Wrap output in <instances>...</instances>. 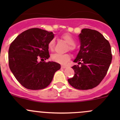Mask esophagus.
Listing matches in <instances>:
<instances>
[{
	"label": "esophagus",
	"mask_w": 120,
	"mask_h": 120,
	"mask_svg": "<svg viewBox=\"0 0 120 120\" xmlns=\"http://www.w3.org/2000/svg\"><path fill=\"white\" fill-rule=\"evenodd\" d=\"M66 68V66H61V68Z\"/></svg>",
	"instance_id": "obj_1"
}]
</instances>
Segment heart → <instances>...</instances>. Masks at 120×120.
<instances>
[{"instance_id":"b5f03b06","label":"heart","mask_w":120,"mask_h":120,"mask_svg":"<svg viewBox=\"0 0 120 120\" xmlns=\"http://www.w3.org/2000/svg\"><path fill=\"white\" fill-rule=\"evenodd\" d=\"M61 38L68 44V49L71 50V51H74L75 49V41L71 35L68 34H65L61 36ZM54 44H55V39L54 38H53L48 43V49L51 51H53L54 48ZM51 59L53 61L58 63L61 64H66L71 59V56L68 53H66V54L54 53V54H52Z\"/></svg>"}]
</instances>
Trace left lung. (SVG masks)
I'll use <instances>...</instances> for the list:
<instances>
[{
  "instance_id": "obj_1",
  "label": "left lung",
  "mask_w": 120,
  "mask_h": 120,
  "mask_svg": "<svg viewBox=\"0 0 120 120\" xmlns=\"http://www.w3.org/2000/svg\"><path fill=\"white\" fill-rule=\"evenodd\" d=\"M81 46L72 68L75 75L68 79L69 83L79 90L97 86L104 79L109 68L112 54L109 42L98 31L85 28L79 35Z\"/></svg>"
}]
</instances>
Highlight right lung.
<instances>
[{
  "mask_svg": "<svg viewBox=\"0 0 120 120\" xmlns=\"http://www.w3.org/2000/svg\"><path fill=\"white\" fill-rule=\"evenodd\" d=\"M54 38L52 32L34 28L24 31L11 43L8 49V65L17 80L25 88L40 90L46 88L60 64L53 61H38L50 57L48 44Z\"/></svg>",
  "mask_w": 120,
  "mask_h": 120,
  "instance_id": "add662e5",
  "label": "right lung"
}]
</instances>
